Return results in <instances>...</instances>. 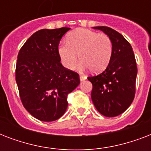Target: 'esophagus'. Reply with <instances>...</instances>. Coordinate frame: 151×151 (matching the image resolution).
Here are the masks:
<instances>
[{"mask_svg":"<svg viewBox=\"0 0 151 151\" xmlns=\"http://www.w3.org/2000/svg\"><path fill=\"white\" fill-rule=\"evenodd\" d=\"M86 78H87V77H86V76L81 75H81H80V80H81V81H83L86 80Z\"/></svg>","mask_w":151,"mask_h":151,"instance_id":"esophagus-1","label":"esophagus"}]
</instances>
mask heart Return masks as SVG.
Listing matches in <instances>:
<instances>
[{"mask_svg": "<svg viewBox=\"0 0 151 151\" xmlns=\"http://www.w3.org/2000/svg\"><path fill=\"white\" fill-rule=\"evenodd\" d=\"M61 62L66 69L73 70L80 59L81 67L90 68L95 73L102 72L109 65L113 54V45L108 35L88 29H78L71 32L67 43L58 48Z\"/></svg>", "mask_w": 151, "mask_h": 151, "instance_id": "1", "label": "heart"}]
</instances>
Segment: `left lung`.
Instances as JSON below:
<instances>
[{"mask_svg": "<svg viewBox=\"0 0 151 151\" xmlns=\"http://www.w3.org/2000/svg\"><path fill=\"white\" fill-rule=\"evenodd\" d=\"M93 28L109 36L112 41L113 54L103 73L88 78L92 84L91 97L101 114L116 117L129 108L135 97L136 59L131 45L120 33L107 27Z\"/></svg>", "mask_w": 151, "mask_h": 151, "instance_id": "obj_1", "label": "left lung"}]
</instances>
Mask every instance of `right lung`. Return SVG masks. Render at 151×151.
<instances>
[{
    "label": "right lung",
    "mask_w": 151,
    "mask_h": 151,
    "mask_svg": "<svg viewBox=\"0 0 151 151\" xmlns=\"http://www.w3.org/2000/svg\"><path fill=\"white\" fill-rule=\"evenodd\" d=\"M70 28L40 29L18 54L15 81L22 105L35 118L53 122L64 114L67 96L80 84L79 74L60 63L59 41Z\"/></svg>",
    "instance_id": "right-lung-1"
}]
</instances>
